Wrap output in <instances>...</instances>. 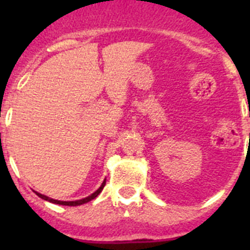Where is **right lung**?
<instances>
[{"instance_id":"obj_1","label":"right lung","mask_w":250,"mask_h":250,"mask_svg":"<svg viewBox=\"0 0 250 250\" xmlns=\"http://www.w3.org/2000/svg\"><path fill=\"white\" fill-rule=\"evenodd\" d=\"M105 184H106V179H105V180H104L103 184L100 185V188H99L98 190L95 191V193H92L91 195L86 196V198H83V199H80V200H74V202H62V200H56V199H52V198H48V196L43 195V194H41V193H37V191H35V193H36V195H37V196H40V198H41V199L47 200V202L54 203V204L67 205V207H76V205L85 204V203H89L90 200L95 199V198H96V196H98L99 194L101 193V191H103V189H104V187H105Z\"/></svg>"}]
</instances>
